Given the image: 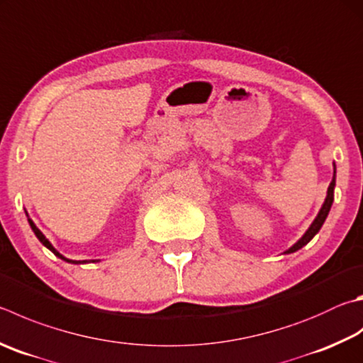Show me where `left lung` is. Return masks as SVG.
I'll return each instance as SVG.
<instances>
[{"label":"left lung","instance_id":"8db88e82","mask_svg":"<svg viewBox=\"0 0 363 363\" xmlns=\"http://www.w3.org/2000/svg\"><path fill=\"white\" fill-rule=\"evenodd\" d=\"M333 189H335V176H333V179H332V182H330V186H328L327 199H325L324 204H322V208H320V211H319L318 217H315L314 222L311 223V227H309V228L306 230V233L301 236V238L298 240V242H295V245H294L291 249L286 250V254H291V252H295V250L301 249L303 246L308 245V242L314 238L315 233L319 232L320 227H322V223H324L325 219H327L328 211H330V208H332V203H333Z\"/></svg>","mask_w":363,"mask_h":363}]
</instances>
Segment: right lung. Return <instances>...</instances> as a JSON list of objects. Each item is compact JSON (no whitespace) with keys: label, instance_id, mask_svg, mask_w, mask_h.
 I'll return each instance as SVG.
<instances>
[{"label":"right lung","instance_id":"1","mask_svg":"<svg viewBox=\"0 0 363 363\" xmlns=\"http://www.w3.org/2000/svg\"><path fill=\"white\" fill-rule=\"evenodd\" d=\"M28 222H30V225H31V230H33V232H35V235L38 236V240L39 241H41L43 242V245L45 246V247H48V249H50L52 250V252H54L57 257H60V259L62 260H67V262H69V263H81V262H74V260H68L67 259V257H63L60 252H58V250L54 247V246H52L50 245V242H49V240L48 238H45V236L41 233V230H39L36 225H35V223H33V220L31 219H28Z\"/></svg>","mask_w":363,"mask_h":363}]
</instances>
